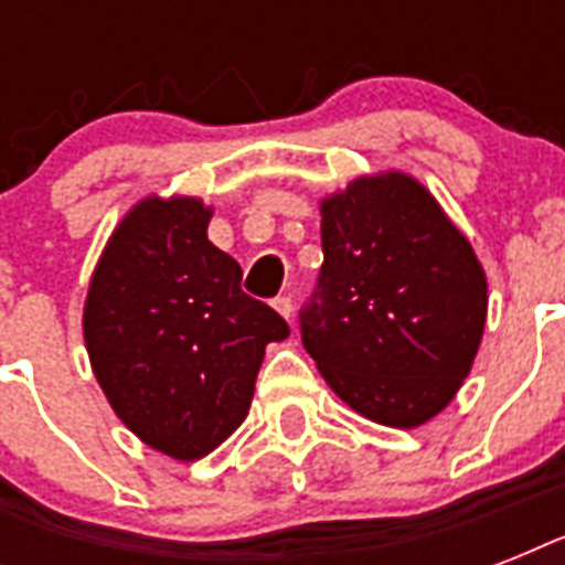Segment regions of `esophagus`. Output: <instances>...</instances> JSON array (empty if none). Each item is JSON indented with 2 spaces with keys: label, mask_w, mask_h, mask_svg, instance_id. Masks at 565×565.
<instances>
[{
  "label": "esophagus",
  "mask_w": 565,
  "mask_h": 565,
  "mask_svg": "<svg viewBox=\"0 0 565 565\" xmlns=\"http://www.w3.org/2000/svg\"><path fill=\"white\" fill-rule=\"evenodd\" d=\"M273 305H275V310H278V313H281L287 322H290V319H292V299H290V296H278Z\"/></svg>",
  "instance_id": "1"
}]
</instances>
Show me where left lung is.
I'll return each mask as SVG.
<instances>
[{
  "label": "left lung",
  "instance_id": "1",
  "mask_svg": "<svg viewBox=\"0 0 565 565\" xmlns=\"http://www.w3.org/2000/svg\"><path fill=\"white\" fill-rule=\"evenodd\" d=\"M322 273L301 343L354 413L419 428L446 411L487 326V273L407 172L361 175L319 202Z\"/></svg>",
  "mask_w": 565,
  "mask_h": 565
}]
</instances>
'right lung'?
I'll return each instance as SVG.
<instances>
[{"label":"right lung","mask_w":565,"mask_h":565,"mask_svg":"<svg viewBox=\"0 0 565 565\" xmlns=\"http://www.w3.org/2000/svg\"><path fill=\"white\" fill-rule=\"evenodd\" d=\"M213 207L146 195L108 237L84 299L93 375L122 425L193 463L243 425L269 343L290 328L239 290L243 269L207 239Z\"/></svg>","instance_id":"obj_1"}]
</instances>
